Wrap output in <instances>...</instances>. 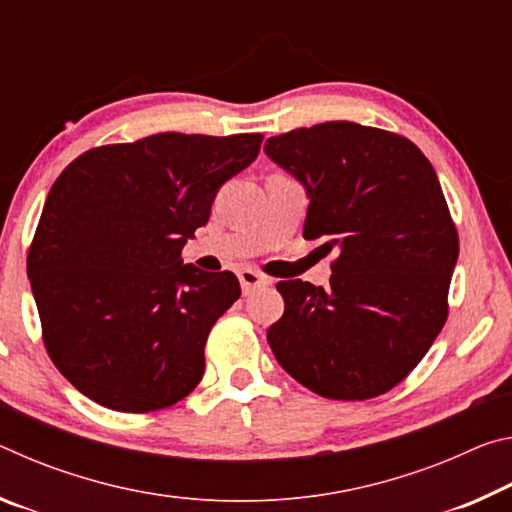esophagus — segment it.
Segmentation results:
<instances>
[{
    "instance_id": "esophagus-1",
    "label": "esophagus",
    "mask_w": 512,
    "mask_h": 512,
    "mask_svg": "<svg viewBox=\"0 0 512 512\" xmlns=\"http://www.w3.org/2000/svg\"><path fill=\"white\" fill-rule=\"evenodd\" d=\"M239 284H241V291L246 293H253L257 287H264V284H268V277H264L262 273L253 271V268H244V271H239Z\"/></svg>"
}]
</instances>
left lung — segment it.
I'll return each mask as SVG.
<instances>
[{
    "label": "left lung",
    "instance_id": "8db88e82",
    "mask_svg": "<svg viewBox=\"0 0 512 512\" xmlns=\"http://www.w3.org/2000/svg\"><path fill=\"white\" fill-rule=\"evenodd\" d=\"M309 194L305 239L336 250L329 287L277 282L275 359L327 400H370L411 375L449 314L458 232L438 176L406 137L325 121L266 140Z\"/></svg>",
    "mask_w": 512,
    "mask_h": 512
}]
</instances>
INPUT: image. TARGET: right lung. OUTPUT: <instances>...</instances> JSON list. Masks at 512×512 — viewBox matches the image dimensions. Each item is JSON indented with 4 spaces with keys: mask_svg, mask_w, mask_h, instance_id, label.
Instances as JSON below:
<instances>
[{
    "mask_svg": "<svg viewBox=\"0 0 512 512\" xmlns=\"http://www.w3.org/2000/svg\"><path fill=\"white\" fill-rule=\"evenodd\" d=\"M262 140L158 133L94 146L56 178L27 273L49 359L76 391L124 413L194 391L207 336L241 289L230 271L183 266V246Z\"/></svg>",
    "mask_w": 512,
    "mask_h": 512,
    "instance_id": "1",
    "label": "right lung"
}]
</instances>
